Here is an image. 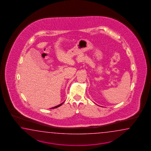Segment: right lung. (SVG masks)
I'll return each mask as SVG.
<instances>
[{
    "instance_id": "obj_1",
    "label": "right lung",
    "mask_w": 151,
    "mask_h": 151,
    "mask_svg": "<svg viewBox=\"0 0 151 151\" xmlns=\"http://www.w3.org/2000/svg\"><path fill=\"white\" fill-rule=\"evenodd\" d=\"M64 103V102H63V103L60 104H59V105H58L57 106H55V107H52V108H51V109H55V108H58L59 107H60V106H61L62 105H63V104Z\"/></svg>"
}]
</instances>
